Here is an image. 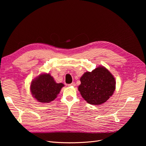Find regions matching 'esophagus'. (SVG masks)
Listing matches in <instances>:
<instances>
[{"label":"esophagus","mask_w":146,"mask_h":146,"mask_svg":"<svg viewBox=\"0 0 146 146\" xmlns=\"http://www.w3.org/2000/svg\"><path fill=\"white\" fill-rule=\"evenodd\" d=\"M76 86V84L74 82H72V83L69 84L68 85V86Z\"/></svg>","instance_id":"obj_1"}]
</instances>
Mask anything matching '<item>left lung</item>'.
Returning <instances> with one entry per match:
<instances>
[{
    "label": "left lung",
    "instance_id": "1",
    "mask_svg": "<svg viewBox=\"0 0 146 146\" xmlns=\"http://www.w3.org/2000/svg\"><path fill=\"white\" fill-rule=\"evenodd\" d=\"M78 90L83 98L91 105L105 102L115 89V80L108 69L103 66L87 72L80 78Z\"/></svg>",
    "mask_w": 146,
    "mask_h": 146
}]
</instances>
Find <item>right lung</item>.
<instances>
[{
  "label": "right lung",
  "instance_id": "right-lung-1",
  "mask_svg": "<svg viewBox=\"0 0 146 146\" xmlns=\"http://www.w3.org/2000/svg\"><path fill=\"white\" fill-rule=\"evenodd\" d=\"M64 84L57 83L50 74H41L32 81L30 90L37 101L49 103L57 98Z\"/></svg>",
  "mask_w": 146,
  "mask_h": 146
}]
</instances>
